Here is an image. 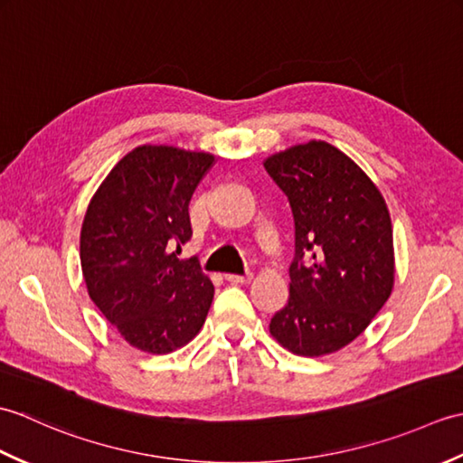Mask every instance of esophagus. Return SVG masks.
<instances>
[{"instance_id": "34e87169", "label": "esophagus", "mask_w": 463, "mask_h": 463, "mask_svg": "<svg viewBox=\"0 0 463 463\" xmlns=\"http://www.w3.org/2000/svg\"><path fill=\"white\" fill-rule=\"evenodd\" d=\"M224 280H229L231 284H244V282H250V280H252V272H244V274H232V272H226V274H224Z\"/></svg>"}]
</instances>
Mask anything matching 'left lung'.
<instances>
[{"label": "left lung", "instance_id": "1", "mask_svg": "<svg viewBox=\"0 0 463 463\" xmlns=\"http://www.w3.org/2000/svg\"><path fill=\"white\" fill-rule=\"evenodd\" d=\"M264 169L294 219L290 297L270 334L298 356H322L366 330L394 287L392 221L366 173L324 141L272 155Z\"/></svg>", "mask_w": 463, "mask_h": 463}]
</instances>
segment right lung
Returning a JSON list of instances; mask_svg holds the SVG:
<instances>
[{
  "mask_svg": "<svg viewBox=\"0 0 463 463\" xmlns=\"http://www.w3.org/2000/svg\"><path fill=\"white\" fill-rule=\"evenodd\" d=\"M214 156L145 145L107 175L81 229L87 290L121 336L166 354L199 334L214 287L196 259L179 260L193 237L189 203Z\"/></svg>",
  "mask_w": 463,
  "mask_h": 463,
  "instance_id": "obj_1",
  "label": "right lung"
}]
</instances>
